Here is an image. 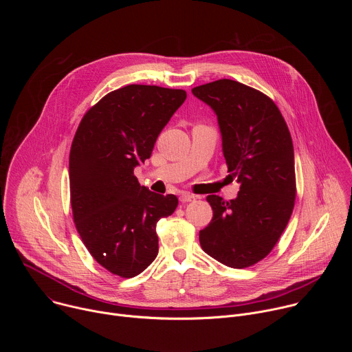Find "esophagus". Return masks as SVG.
Returning <instances> with one entry per match:
<instances>
[{
    "label": "esophagus",
    "instance_id": "34e87169",
    "mask_svg": "<svg viewBox=\"0 0 352 352\" xmlns=\"http://www.w3.org/2000/svg\"><path fill=\"white\" fill-rule=\"evenodd\" d=\"M196 199V196H193V195H190V193H182L181 196H179V200L182 204H188V202H193V200Z\"/></svg>",
    "mask_w": 352,
    "mask_h": 352
}]
</instances>
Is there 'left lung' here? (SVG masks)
<instances>
[{
  "label": "left lung",
  "mask_w": 352,
  "mask_h": 352,
  "mask_svg": "<svg viewBox=\"0 0 352 352\" xmlns=\"http://www.w3.org/2000/svg\"><path fill=\"white\" fill-rule=\"evenodd\" d=\"M192 93L217 116L228 173L239 184L230 202L217 195L206 197L213 219L199 232L200 246L228 267L252 266L270 254L294 209L288 126L272 98L236 80L220 79Z\"/></svg>",
  "instance_id": "left-lung-1"
}]
</instances>
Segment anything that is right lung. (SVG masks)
<instances>
[{
	"label": "right lung",
	"mask_w": 352,
	"mask_h": 352,
	"mask_svg": "<svg viewBox=\"0 0 352 352\" xmlns=\"http://www.w3.org/2000/svg\"><path fill=\"white\" fill-rule=\"evenodd\" d=\"M185 98L181 89L128 85L93 106L75 133L69 153L74 221L96 262L120 277H135L156 259V224L178 206L175 195L140 186L133 168L152 155Z\"/></svg>",
	"instance_id": "right-lung-1"
}]
</instances>
